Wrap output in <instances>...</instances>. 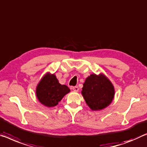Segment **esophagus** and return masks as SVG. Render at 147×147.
<instances>
[{"label":"esophagus","instance_id":"obj_1","mask_svg":"<svg viewBox=\"0 0 147 147\" xmlns=\"http://www.w3.org/2000/svg\"><path fill=\"white\" fill-rule=\"evenodd\" d=\"M72 90L74 91V92H78L79 90V88L78 86H73V87H72Z\"/></svg>","mask_w":147,"mask_h":147}]
</instances>
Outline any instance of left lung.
Returning a JSON list of instances; mask_svg holds the SVG:
<instances>
[{
    "label": "left lung",
    "instance_id": "8db88e82",
    "mask_svg": "<svg viewBox=\"0 0 147 147\" xmlns=\"http://www.w3.org/2000/svg\"><path fill=\"white\" fill-rule=\"evenodd\" d=\"M115 94L114 86L103 73L90 74L83 84L82 95L92 111H101L108 107Z\"/></svg>",
    "mask_w": 147,
    "mask_h": 147
}]
</instances>
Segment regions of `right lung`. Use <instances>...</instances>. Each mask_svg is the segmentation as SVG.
I'll use <instances>...</instances> for the list:
<instances>
[{
  "label": "right lung",
  "instance_id": "obj_1",
  "mask_svg": "<svg viewBox=\"0 0 147 147\" xmlns=\"http://www.w3.org/2000/svg\"><path fill=\"white\" fill-rule=\"evenodd\" d=\"M70 92L66 85H61L55 74L47 73L41 78L36 88V95L41 104L48 107L56 106Z\"/></svg>",
  "mask_w": 147,
  "mask_h": 147
}]
</instances>
